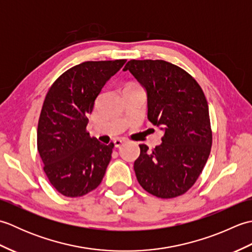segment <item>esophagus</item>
<instances>
[{
    "label": "esophagus",
    "instance_id": "1",
    "mask_svg": "<svg viewBox=\"0 0 252 252\" xmlns=\"http://www.w3.org/2000/svg\"><path fill=\"white\" fill-rule=\"evenodd\" d=\"M125 142H126V140H123V138H116V140L114 141V144L116 147H120Z\"/></svg>",
    "mask_w": 252,
    "mask_h": 252
}]
</instances>
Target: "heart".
Here are the masks:
<instances>
[{
	"label": "heart",
	"mask_w": 252,
	"mask_h": 252,
	"mask_svg": "<svg viewBox=\"0 0 252 252\" xmlns=\"http://www.w3.org/2000/svg\"><path fill=\"white\" fill-rule=\"evenodd\" d=\"M133 87H136V85H133Z\"/></svg>",
	"instance_id": "1"
}]
</instances>
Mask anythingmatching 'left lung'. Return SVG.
<instances>
[{
  "instance_id": "obj_1",
  "label": "left lung",
  "mask_w": 252,
  "mask_h": 252,
  "mask_svg": "<svg viewBox=\"0 0 252 252\" xmlns=\"http://www.w3.org/2000/svg\"><path fill=\"white\" fill-rule=\"evenodd\" d=\"M123 70L145 88L148 120L164 131L162 143L153 151L140 144L134 162L138 183L158 198L183 195L195 184L211 151L203 91L184 69L164 61L131 60Z\"/></svg>"
}]
</instances>
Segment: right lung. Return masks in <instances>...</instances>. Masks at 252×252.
Segmentation results:
<instances>
[{"instance_id":"right-lung-1","label":"right lung","mask_w":252,"mask_h":252,"mask_svg":"<svg viewBox=\"0 0 252 252\" xmlns=\"http://www.w3.org/2000/svg\"><path fill=\"white\" fill-rule=\"evenodd\" d=\"M126 60L84 62L63 72L47 92L37 123V152L50 183L66 197L92 191L103 180L114 143L87 131L89 115L106 82Z\"/></svg>"}]
</instances>
